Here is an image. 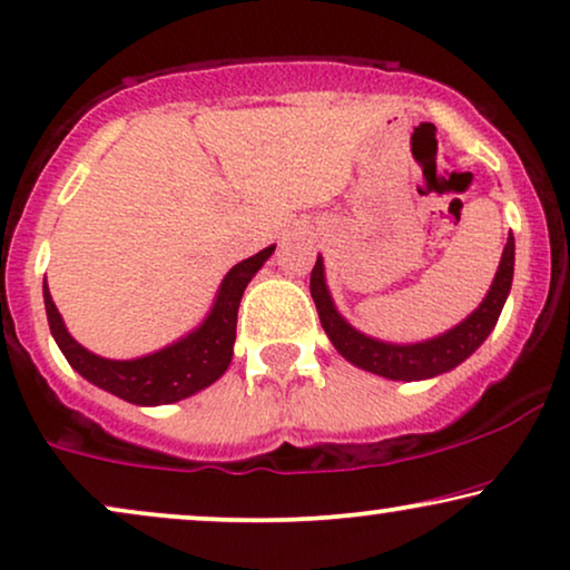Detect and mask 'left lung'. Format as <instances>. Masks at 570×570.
Returning <instances> with one entry per match:
<instances>
[{"instance_id": "left-lung-1", "label": "left lung", "mask_w": 570, "mask_h": 570, "mask_svg": "<svg viewBox=\"0 0 570 570\" xmlns=\"http://www.w3.org/2000/svg\"><path fill=\"white\" fill-rule=\"evenodd\" d=\"M513 263H515V242L513 234L508 236L505 252H502L500 271H497L492 289L479 309H473L468 318L446 334L429 338L421 344H386L376 338L360 334L347 321L334 309V302L328 297L326 281H323V263L315 261V268L309 273V294H313L315 307H318L321 326L326 331L331 344L342 357L355 363L357 368H365L379 376L392 381H421L439 376V373L452 371L455 365L476 352V347L494 328L500 318L502 305H505L510 284H513Z\"/></svg>"}]
</instances>
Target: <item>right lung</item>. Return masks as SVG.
<instances>
[{"label": "right lung", "instance_id": "right-lung-1", "mask_svg": "<svg viewBox=\"0 0 570 570\" xmlns=\"http://www.w3.org/2000/svg\"><path fill=\"white\" fill-rule=\"evenodd\" d=\"M273 249L276 247L257 252L249 261L234 265L228 271V276L223 278L218 299H215L207 321L194 334L170 344V347L155 352V355L139 360H105L91 355L89 350H83L68 334L45 278L49 328H52L55 342L60 344L68 363L86 381L115 394V397L134 402V405H168V402L186 400L194 392H199V389L210 386L213 381H218L226 373L234 355L236 313H239L242 294L247 289L252 276L268 261Z\"/></svg>", "mask_w": 570, "mask_h": 570}]
</instances>
